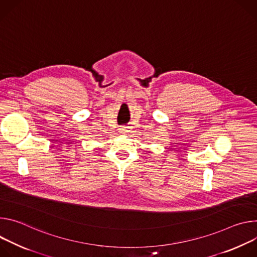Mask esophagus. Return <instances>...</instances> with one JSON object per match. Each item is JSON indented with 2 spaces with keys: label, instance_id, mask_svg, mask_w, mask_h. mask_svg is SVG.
I'll use <instances>...</instances> for the list:
<instances>
[{
  "label": "esophagus",
  "instance_id": "1",
  "mask_svg": "<svg viewBox=\"0 0 257 257\" xmlns=\"http://www.w3.org/2000/svg\"><path fill=\"white\" fill-rule=\"evenodd\" d=\"M119 132H120V134H126L128 132V128L126 126H121L119 128Z\"/></svg>",
  "mask_w": 257,
  "mask_h": 257
}]
</instances>
